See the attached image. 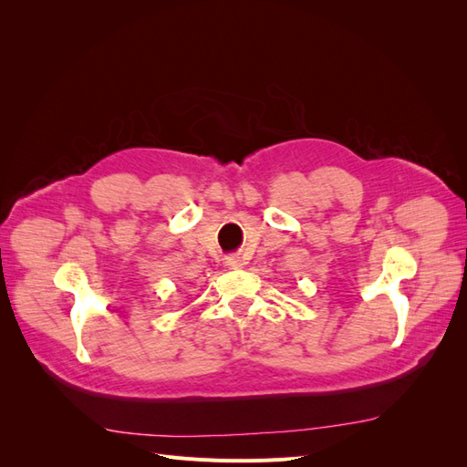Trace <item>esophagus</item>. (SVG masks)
I'll use <instances>...</instances> for the list:
<instances>
[{"instance_id":"obj_1","label":"esophagus","mask_w":467,"mask_h":467,"mask_svg":"<svg viewBox=\"0 0 467 467\" xmlns=\"http://www.w3.org/2000/svg\"><path fill=\"white\" fill-rule=\"evenodd\" d=\"M225 266L237 268V266H242V261H239V257H228V259H225Z\"/></svg>"}]
</instances>
